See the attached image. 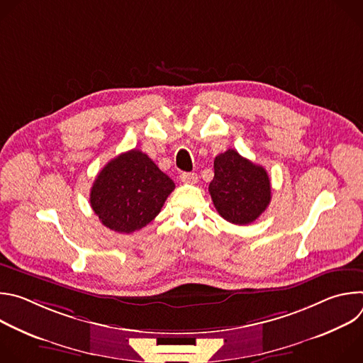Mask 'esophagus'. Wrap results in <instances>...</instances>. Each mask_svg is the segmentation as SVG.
Returning a JSON list of instances; mask_svg holds the SVG:
<instances>
[{
	"label": "esophagus",
	"mask_w": 363,
	"mask_h": 363,
	"mask_svg": "<svg viewBox=\"0 0 363 363\" xmlns=\"http://www.w3.org/2000/svg\"><path fill=\"white\" fill-rule=\"evenodd\" d=\"M179 179L185 184H195L198 181V175L195 172H182L179 175Z\"/></svg>",
	"instance_id": "esophagus-1"
}]
</instances>
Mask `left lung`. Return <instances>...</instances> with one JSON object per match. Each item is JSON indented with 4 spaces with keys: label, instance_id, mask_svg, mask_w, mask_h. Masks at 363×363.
I'll return each instance as SVG.
<instances>
[{
    "label": "left lung",
    "instance_id": "left-lung-1",
    "mask_svg": "<svg viewBox=\"0 0 363 363\" xmlns=\"http://www.w3.org/2000/svg\"><path fill=\"white\" fill-rule=\"evenodd\" d=\"M208 191L218 214L235 225L260 217L272 201L267 171L228 149L214 160V179Z\"/></svg>",
    "mask_w": 363,
    "mask_h": 363
}]
</instances>
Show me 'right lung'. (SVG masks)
<instances>
[{
    "label": "right lung",
    "mask_w": 363,
    "mask_h": 363,
    "mask_svg": "<svg viewBox=\"0 0 363 363\" xmlns=\"http://www.w3.org/2000/svg\"><path fill=\"white\" fill-rule=\"evenodd\" d=\"M174 181L139 149L106 164L90 189V205L101 224L122 234L147 225L161 213Z\"/></svg>",
    "instance_id": "1"
}]
</instances>
